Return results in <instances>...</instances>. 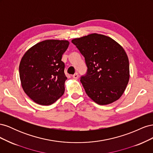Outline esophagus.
<instances>
[{
	"label": "esophagus",
	"mask_w": 153,
	"mask_h": 153,
	"mask_svg": "<svg viewBox=\"0 0 153 153\" xmlns=\"http://www.w3.org/2000/svg\"><path fill=\"white\" fill-rule=\"evenodd\" d=\"M73 76V78H74V79H78V74L77 73H76L75 74H74V75L72 76Z\"/></svg>",
	"instance_id": "esophagus-1"
}]
</instances>
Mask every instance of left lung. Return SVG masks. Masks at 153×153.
I'll return each instance as SVG.
<instances>
[{
  "label": "left lung",
  "instance_id": "obj_1",
  "mask_svg": "<svg viewBox=\"0 0 153 153\" xmlns=\"http://www.w3.org/2000/svg\"><path fill=\"white\" fill-rule=\"evenodd\" d=\"M85 57L87 75L80 82L87 96L100 105L121 98L129 79V64L124 49L108 36L96 33L72 39Z\"/></svg>",
  "mask_w": 153,
  "mask_h": 153
}]
</instances>
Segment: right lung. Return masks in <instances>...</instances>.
Returning <instances> with one entry per match:
<instances>
[{"instance_id": "1", "label": "right lung", "mask_w": 153, "mask_h": 153, "mask_svg": "<svg viewBox=\"0 0 153 153\" xmlns=\"http://www.w3.org/2000/svg\"><path fill=\"white\" fill-rule=\"evenodd\" d=\"M69 44L67 40H45L32 46L22 57V87L37 104L52 105L64 94L67 77L61 60Z\"/></svg>"}]
</instances>
